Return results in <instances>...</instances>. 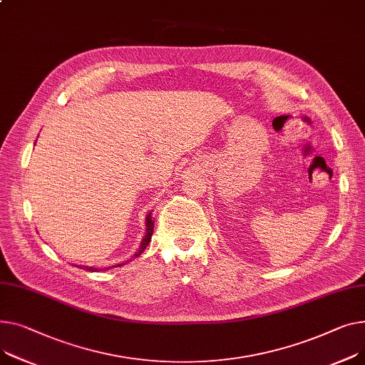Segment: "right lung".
<instances>
[{
  "label": "right lung",
  "mask_w": 365,
  "mask_h": 365,
  "mask_svg": "<svg viewBox=\"0 0 365 365\" xmlns=\"http://www.w3.org/2000/svg\"><path fill=\"white\" fill-rule=\"evenodd\" d=\"M153 232H154V220H153V215L148 214V215H147V235L143 236L140 248H139V251L135 254V257H139V255L145 251V248L148 247L150 240H151V236H153ZM120 265H123V264H118V267H120ZM86 270H89V272H96L98 269H93V267H86ZM104 270H106V269H104ZM107 270H108V267H107Z\"/></svg>",
  "instance_id": "add662e5"
}]
</instances>
